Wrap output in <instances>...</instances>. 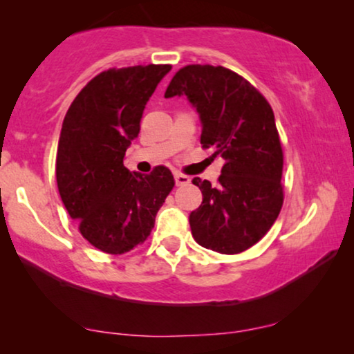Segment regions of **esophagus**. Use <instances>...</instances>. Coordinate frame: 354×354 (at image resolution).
<instances>
[{"mask_svg": "<svg viewBox=\"0 0 354 354\" xmlns=\"http://www.w3.org/2000/svg\"><path fill=\"white\" fill-rule=\"evenodd\" d=\"M176 185L177 187H185V185H188V183H190V177L188 176H185V174H180V172H176Z\"/></svg>", "mask_w": 354, "mask_h": 354, "instance_id": "obj_1", "label": "esophagus"}]
</instances>
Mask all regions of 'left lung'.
<instances>
[{
  "label": "left lung",
  "instance_id": "1",
  "mask_svg": "<svg viewBox=\"0 0 354 354\" xmlns=\"http://www.w3.org/2000/svg\"><path fill=\"white\" fill-rule=\"evenodd\" d=\"M176 95H187L200 114L203 148L225 161L217 187L193 178L203 193L190 214L193 239L217 253H241L268 234L283 205L274 111L248 80L222 66L182 67L164 96Z\"/></svg>",
  "mask_w": 354,
  "mask_h": 354
}]
</instances>
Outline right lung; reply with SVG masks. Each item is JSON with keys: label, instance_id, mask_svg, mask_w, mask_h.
Here are the masks:
<instances>
[{"label": "right lung", "instance_id": "obj_1", "mask_svg": "<svg viewBox=\"0 0 354 354\" xmlns=\"http://www.w3.org/2000/svg\"><path fill=\"white\" fill-rule=\"evenodd\" d=\"M171 64L108 69L72 101L56 156L61 200L84 239L104 253L142 245L176 185L166 166L130 172L124 156L140 133L145 104Z\"/></svg>", "mask_w": 354, "mask_h": 354}]
</instances>
